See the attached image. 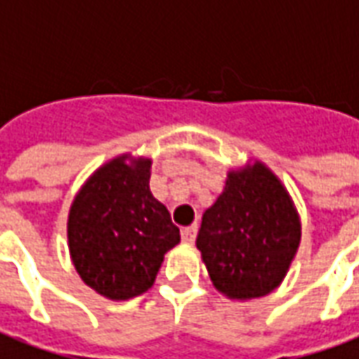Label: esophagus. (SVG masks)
I'll return each mask as SVG.
<instances>
[{
	"instance_id": "1",
	"label": "esophagus",
	"mask_w": 359,
	"mask_h": 359,
	"mask_svg": "<svg viewBox=\"0 0 359 359\" xmlns=\"http://www.w3.org/2000/svg\"><path fill=\"white\" fill-rule=\"evenodd\" d=\"M180 237H182V243L192 245L194 239H196V227H194V225H192V227H184V229L180 231Z\"/></svg>"
}]
</instances>
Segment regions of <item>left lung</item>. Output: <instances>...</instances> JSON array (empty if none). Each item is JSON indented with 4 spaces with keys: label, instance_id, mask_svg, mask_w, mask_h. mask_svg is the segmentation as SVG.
<instances>
[{
    "label": "left lung",
    "instance_id": "8db88e82",
    "mask_svg": "<svg viewBox=\"0 0 359 359\" xmlns=\"http://www.w3.org/2000/svg\"><path fill=\"white\" fill-rule=\"evenodd\" d=\"M302 243L292 196L266 163L229 169L223 192L202 217L196 247L210 280L227 299L249 302L284 282Z\"/></svg>",
    "mask_w": 359,
    "mask_h": 359
}]
</instances>
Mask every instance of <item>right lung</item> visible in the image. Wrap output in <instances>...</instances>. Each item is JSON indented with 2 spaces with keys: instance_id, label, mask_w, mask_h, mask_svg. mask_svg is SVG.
<instances>
[{
  "instance_id": "1",
  "label": "right lung",
  "mask_w": 359,
  "mask_h": 359,
  "mask_svg": "<svg viewBox=\"0 0 359 359\" xmlns=\"http://www.w3.org/2000/svg\"><path fill=\"white\" fill-rule=\"evenodd\" d=\"M149 177L151 157L116 155L85 180L69 205L67 249L75 272L112 302L147 292L165 255L180 243Z\"/></svg>"
}]
</instances>
